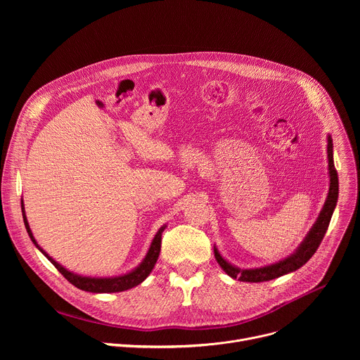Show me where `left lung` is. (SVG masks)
<instances>
[{
  "mask_svg": "<svg viewBox=\"0 0 360 360\" xmlns=\"http://www.w3.org/2000/svg\"><path fill=\"white\" fill-rule=\"evenodd\" d=\"M328 174H329V191H328V196L326 200L323 203V208L319 212L318 219L315 221L314 226L311 228V231L307 232V235L304 236V239L300 242V245L293 250V253H290L289 256H286L285 259H281L275 264L262 266V268H253V269H240L235 265H232L231 262H228L224 256L219 253L218 248L214 246V252H215V258L219 264V266L224 269L225 274H228L231 278L238 279L240 282H266V281H272L275 278L283 276L286 274L295 272L297 271L300 266H303L307 261H309L314 253L316 252V249L319 248L330 218L333 215L336 202H338V195H339V181H338V172L335 169V164H333V142H332V136L328 134Z\"/></svg>",
  "mask_w": 360,
  "mask_h": 360,
  "instance_id": "8db88e82",
  "label": "left lung"
}]
</instances>
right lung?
I'll list each match as a JSON object with an SVG mask.
<instances>
[{
  "label": "right lung",
  "instance_id": "add662e5",
  "mask_svg": "<svg viewBox=\"0 0 360 360\" xmlns=\"http://www.w3.org/2000/svg\"><path fill=\"white\" fill-rule=\"evenodd\" d=\"M21 210H22V218H24V225H25V229L32 240V243L38 248V250L46 256V259L51 261V264H53L63 275L64 278L71 282L75 288L81 289V290H85V292H92V293H114V292H124V290H128L131 288H135L138 286L139 283H142L148 275L152 272L153 266H155L157 261H158V256H160V252H161V238H162V232L165 231L167 225L161 226L158 229V232L155 233V236H153L150 245H149V249L145 255V258L142 259V262L134 268L132 271L127 272V274H122V275H118V276H108V278H96V276H82V275H78V274H74L71 271H68L67 268H64L61 264H58L56 259L51 258V256L37 243L34 235H32V231L30 228V224L27 221V215H25V208H24V200H21Z\"/></svg>",
  "mask_w": 360,
  "mask_h": 360
}]
</instances>
